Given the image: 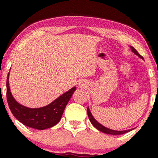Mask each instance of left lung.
I'll return each instance as SVG.
<instances>
[{"label":"left lung","mask_w":158,"mask_h":158,"mask_svg":"<svg viewBox=\"0 0 158 158\" xmlns=\"http://www.w3.org/2000/svg\"><path fill=\"white\" fill-rule=\"evenodd\" d=\"M131 50L133 51L136 55H137L139 56V57H140L141 59H143V57L142 56L140 55V54L137 51V50H135V48H133V47H131ZM87 111H88V117H89V119L90 121V123H92V125L95 127L96 128H97L99 131L103 132V133H106V134H109V135H123V134H125V133H127V132L131 131V130H126V131H114V130H111V129H109V128H106L105 126H102L101 124H99V123L97 122V120H96L94 118V117L92 116L91 113H90V109L88 108V109H87Z\"/></svg>","instance_id":"obj_1"}]
</instances>
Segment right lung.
<instances>
[{"mask_svg":"<svg viewBox=\"0 0 158 158\" xmlns=\"http://www.w3.org/2000/svg\"><path fill=\"white\" fill-rule=\"evenodd\" d=\"M75 90L76 87H73L48 106L39 108H30L16 102L10 92L9 74L7 77L6 99L11 112L23 125L39 130L51 128L60 121L65 107Z\"/></svg>","mask_w":158,"mask_h":158,"instance_id":"1","label":"right lung"}]
</instances>
